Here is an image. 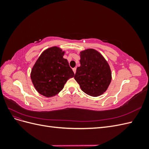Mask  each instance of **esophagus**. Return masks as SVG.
<instances>
[{"instance_id": "1", "label": "esophagus", "mask_w": 149, "mask_h": 149, "mask_svg": "<svg viewBox=\"0 0 149 149\" xmlns=\"http://www.w3.org/2000/svg\"><path fill=\"white\" fill-rule=\"evenodd\" d=\"M73 71L74 73H75L76 71V68H73Z\"/></svg>"}]
</instances>
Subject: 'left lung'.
Instances as JSON below:
<instances>
[{"label": "left lung", "mask_w": 149, "mask_h": 149, "mask_svg": "<svg viewBox=\"0 0 149 149\" xmlns=\"http://www.w3.org/2000/svg\"><path fill=\"white\" fill-rule=\"evenodd\" d=\"M80 66L74 76L82 91L97 97L106 92L111 83L110 66L100 53L94 49L80 52Z\"/></svg>", "instance_id": "obj_1"}]
</instances>
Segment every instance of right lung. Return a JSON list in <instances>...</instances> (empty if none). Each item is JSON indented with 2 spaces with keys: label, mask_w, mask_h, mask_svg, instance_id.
I'll return each mask as SVG.
<instances>
[{
  "label": "right lung",
  "mask_w": 149,
  "mask_h": 149,
  "mask_svg": "<svg viewBox=\"0 0 149 149\" xmlns=\"http://www.w3.org/2000/svg\"><path fill=\"white\" fill-rule=\"evenodd\" d=\"M65 52L53 47L45 50L39 56L31 71V79L36 90L47 97L55 96L64 88L74 73L66 59Z\"/></svg>",
  "instance_id": "right-lung-1"
}]
</instances>
